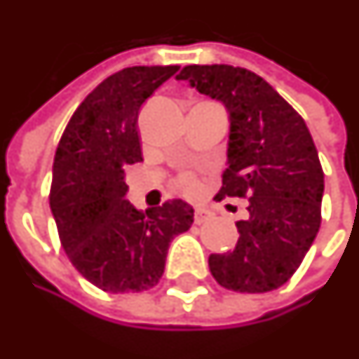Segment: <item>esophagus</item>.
Instances as JSON below:
<instances>
[{
    "instance_id": "34e87169",
    "label": "esophagus",
    "mask_w": 359,
    "mask_h": 359,
    "mask_svg": "<svg viewBox=\"0 0 359 359\" xmlns=\"http://www.w3.org/2000/svg\"><path fill=\"white\" fill-rule=\"evenodd\" d=\"M212 215H210V212L208 210H202V208H198L196 212H194V223H198V225H202V223H205L208 219H210Z\"/></svg>"
}]
</instances>
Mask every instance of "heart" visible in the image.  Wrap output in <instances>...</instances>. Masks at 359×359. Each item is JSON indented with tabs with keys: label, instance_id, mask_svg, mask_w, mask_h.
<instances>
[{
	"label": "heart",
	"instance_id": "obj_1",
	"mask_svg": "<svg viewBox=\"0 0 359 359\" xmlns=\"http://www.w3.org/2000/svg\"><path fill=\"white\" fill-rule=\"evenodd\" d=\"M180 188L188 192V194H192V192H196L198 190V180L194 179V175H182L179 180Z\"/></svg>",
	"mask_w": 359,
	"mask_h": 359
}]
</instances>
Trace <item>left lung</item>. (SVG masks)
<instances>
[{"instance_id":"1","label":"left lung","mask_w":359,"mask_h":359,"mask_svg":"<svg viewBox=\"0 0 359 359\" xmlns=\"http://www.w3.org/2000/svg\"><path fill=\"white\" fill-rule=\"evenodd\" d=\"M177 79L229 114L227 169L215 198H249L235 249L210 255V272L233 292H272L299 268L320 227L325 175L307 124L245 67L187 66Z\"/></svg>"}]
</instances>
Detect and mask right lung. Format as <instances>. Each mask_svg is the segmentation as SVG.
Returning <instances> with one entry per match:
<instances>
[{
    "mask_svg": "<svg viewBox=\"0 0 359 359\" xmlns=\"http://www.w3.org/2000/svg\"><path fill=\"white\" fill-rule=\"evenodd\" d=\"M179 66H134L87 95L57 144L50 210L77 272L102 292H145L165 270L171 241L190 229L184 200L137 212L126 200L128 165L144 161L140 109Z\"/></svg>",
    "mask_w": 359,
    "mask_h": 359,
    "instance_id": "right-lung-1",
    "label": "right lung"
}]
</instances>
